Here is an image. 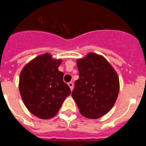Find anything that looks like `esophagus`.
Masks as SVG:
<instances>
[{
  "label": "esophagus",
  "mask_w": 146,
  "mask_h": 146,
  "mask_svg": "<svg viewBox=\"0 0 146 146\" xmlns=\"http://www.w3.org/2000/svg\"><path fill=\"white\" fill-rule=\"evenodd\" d=\"M68 85H69V88H70L71 91H72V90H73V87H74V84H73V82H69V83H68Z\"/></svg>",
  "instance_id": "esophagus-1"
}]
</instances>
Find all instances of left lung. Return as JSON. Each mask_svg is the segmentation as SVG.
<instances>
[{
    "label": "left lung",
    "instance_id": "1",
    "mask_svg": "<svg viewBox=\"0 0 146 146\" xmlns=\"http://www.w3.org/2000/svg\"><path fill=\"white\" fill-rule=\"evenodd\" d=\"M79 79L72 93L81 114L91 119L101 118L114 105L119 92L118 74L103 56L90 52L78 59Z\"/></svg>",
    "mask_w": 146,
    "mask_h": 146
}]
</instances>
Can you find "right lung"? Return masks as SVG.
<instances>
[{"instance_id": "1", "label": "right lung", "mask_w": 146, "mask_h": 146, "mask_svg": "<svg viewBox=\"0 0 146 146\" xmlns=\"http://www.w3.org/2000/svg\"><path fill=\"white\" fill-rule=\"evenodd\" d=\"M61 61L45 53L31 60L20 73L19 88L23 102L32 114L42 119L55 116L71 94L63 80L64 73L58 70Z\"/></svg>"}]
</instances>
